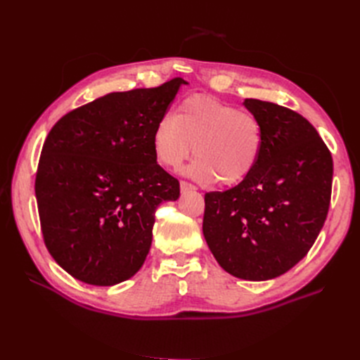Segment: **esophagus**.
Wrapping results in <instances>:
<instances>
[{
    "label": "esophagus",
    "mask_w": 360,
    "mask_h": 360,
    "mask_svg": "<svg viewBox=\"0 0 360 360\" xmlns=\"http://www.w3.org/2000/svg\"><path fill=\"white\" fill-rule=\"evenodd\" d=\"M180 189H181V192H188V191H197V188L193 186L192 183H188V181H180Z\"/></svg>",
    "instance_id": "esophagus-1"
}]
</instances>
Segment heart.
<instances>
[{
	"instance_id": "obj_1",
	"label": "heart",
	"mask_w": 360,
	"mask_h": 360,
	"mask_svg": "<svg viewBox=\"0 0 360 360\" xmlns=\"http://www.w3.org/2000/svg\"><path fill=\"white\" fill-rule=\"evenodd\" d=\"M153 151L163 168L177 169L189 156L188 168L201 183L219 180L222 186L245 180L257 165L263 148V129L250 112L207 94L186 97L172 117H162L155 126Z\"/></svg>"
}]
</instances>
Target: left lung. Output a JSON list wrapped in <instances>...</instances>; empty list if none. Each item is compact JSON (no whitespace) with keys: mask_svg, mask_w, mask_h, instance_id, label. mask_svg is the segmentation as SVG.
<instances>
[{"mask_svg":"<svg viewBox=\"0 0 360 360\" xmlns=\"http://www.w3.org/2000/svg\"><path fill=\"white\" fill-rule=\"evenodd\" d=\"M245 106L263 129L257 165L237 186L207 192L202 233L217 263L248 281L285 274L309 252L332 195V155L315 127L290 108Z\"/></svg>","mask_w":360,"mask_h":360,"instance_id":"obj_1","label":"left lung"}]
</instances>
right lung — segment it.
I'll use <instances>...</instances> for the list:
<instances>
[{"label":"right lung","mask_w":360,"mask_h":360,"mask_svg":"<svg viewBox=\"0 0 360 360\" xmlns=\"http://www.w3.org/2000/svg\"><path fill=\"white\" fill-rule=\"evenodd\" d=\"M181 84L99 97L63 115L45 139L34 183L43 242L85 284L132 278L159 204L179 198V180L156 162L151 136Z\"/></svg>","instance_id":"obj_1"}]
</instances>
